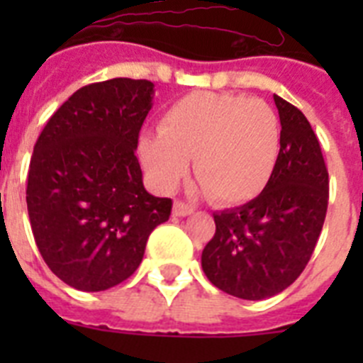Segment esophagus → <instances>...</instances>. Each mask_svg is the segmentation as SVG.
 Instances as JSON below:
<instances>
[{
  "mask_svg": "<svg viewBox=\"0 0 363 363\" xmlns=\"http://www.w3.org/2000/svg\"><path fill=\"white\" fill-rule=\"evenodd\" d=\"M172 213H174V216H189V214L194 213V207L189 203H185V201H174V209H172Z\"/></svg>",
  "mask_w": 363,
  "mask_h": 363,
  "instance_id": "obj_1",
  "label": "esophagus"
}]
</instances>
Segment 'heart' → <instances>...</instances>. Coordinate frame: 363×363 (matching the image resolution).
I'll list each match as a JSON object with an SVG mask.
<instances>
[{"instance_id":"1","label":"heart","mask_w":363,"mask_h":363,"mask_svg":"<svg viewBox=\"0 0 363 363\" xmlns=\"http://www.w3.org/2000/svg\"><path fill=\"white\" fill-rule=\"evenodd\" d=\"M280 121L262 99L194 92L167 108L160 134H143L150 179L172 191L194 160V176L216 203H242L267 187L280 156Z\"/></svg>"}]
</instances>
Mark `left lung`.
I'll return each mask as SVG.
<instances>
[{
  "label": "left lung",
  "mask_w": 363,
  "mask_h": 363,
  "mask_svg": "<svg viewBox=\"0 0 363 363\" xmlns=\"http://www.w3.org/2000/svg\"><path fill=\"white\" fill-rule=\"evenodd\" d=\"M280 156L255 200L214 213L216 233L201 252L213 285L242 300L287 289L306 269L325 220L329 172L318 138L300 108L274 94Z\"/></svg>",
  "instance_id": "1"
}]
</instances>
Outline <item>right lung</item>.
<instances>
[{
    "label": "right lung",
    "instance_id": "right-lung-1",
    "mask_svg": "<svg viewBox=\"0 0 363 363\" xmlns=\"http://www.w3.org/2000/svg\"><path fill=\"white\" fill-rule=\"evenodd\" d=\"M154 83L114 78L74 92L34 145L27 209L36 245L60 280L111 289L134 274L171 198L145 191L134 150Z\"/></svg>",
    "mask_w": 363,
    "mask_h": 363
}]
</instances>
